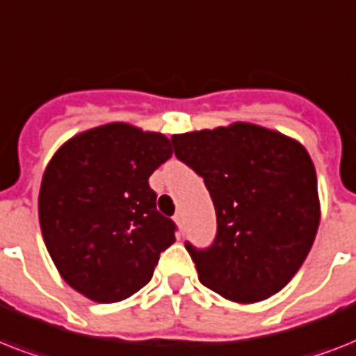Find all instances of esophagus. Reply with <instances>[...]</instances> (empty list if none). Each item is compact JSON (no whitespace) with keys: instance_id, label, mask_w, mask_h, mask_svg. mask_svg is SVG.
<instances>
[{"instance_id":"34e87169","label":"esophagus","mask_w":356,"mask_h":356,"mask_svg":"<svg viewBox=\"0 0 356 356\" xmlns=\"http://www.w3.org/2000/svg\"><path fill=\"white\" fill-rule=\"evenodd\" d=\"M173 220H175V223H177V225H183V212L179 211L177 214L173 216Z\"/></svg>"}]
</instances>
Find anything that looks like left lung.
Returning a JSON list of instances; mask_svg holds the SVG:
<instances>
[{
    "instance_id": "8db88e82",
    "label": "left lung",
    "mask_w": 356,
    "mask_h": 356,
    "mask_svg": "<svg viewBox=\"0 0 356 356\" xmlns=\"http://www.w3.org/2000/svg\"><path fill=\"white\" fill-rule=\"evenodd\" d=\"M172 144L203 177L216 209L214 242L203 249L184 243L200 281L236 303H257L286 286L320 225L307 149L253 123L173 134Z\"/></svg>"
}]
</instances>
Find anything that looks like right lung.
Instances as JSON below:
<instances>
[{"label": "right lung", "instance_id": "right-lung-1", "mask_svg": "<svg viewBox=\"0 0 356 356\" xmlns=\"http://www.w3.org/2000/svg\"><path fill=\"white\" fill-rule=\"evenodd\" d=\"M172 156L161 133L108 123L68 140L42 177L46 248L70 286L97 303L144 288L177 225L156 211L151 173Z\"/></svg>", "mask_w": 356, "mask_h": 356}]
</instances>
